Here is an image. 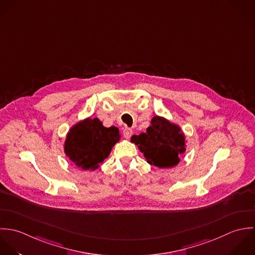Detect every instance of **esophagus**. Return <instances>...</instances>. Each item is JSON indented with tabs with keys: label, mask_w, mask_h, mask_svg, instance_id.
Returning a JSON list of instances; mask_svg holds the SVG:
<instances>
[{
	"label": "esophagus",
	"mask_w": 255,
	"mask_h": 255,
	"mask_svg": "<svg viewBox=\"0 0 255 255\" xmlns=\"http://www.w3.org/2000/svg\"><path fill=\"white\" fill-rule=\"evenodd\" d=\"M132 134H133V131H132L130 128H125V129L123 130V135H124L125 139H130V137L132 136Z\"/></svg>",
	"instance_id": "obj_1"
}]
</instances>
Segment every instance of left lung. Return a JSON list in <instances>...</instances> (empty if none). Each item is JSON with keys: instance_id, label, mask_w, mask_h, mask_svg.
<instances>
[{"instance_id": "1", "label": "left lung", "mask_w": 255, "mask_h": 255, "mask_svg": "<svg viewBox=\"0 0 255 255\" xmlns=\"http://www.w3.org/2000/svg\"><path fill=\"white\" fill-rule=\"evenodd\" d=\"M131 142L144 153L147 162L159 168H170L180 161L185 153L187 140L182 129L176 123L155 115L147 131L133 135Z\"/></svg>"}]
</instances>
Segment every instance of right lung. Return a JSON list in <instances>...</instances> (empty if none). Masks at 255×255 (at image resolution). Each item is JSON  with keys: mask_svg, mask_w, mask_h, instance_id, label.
<instances>
[{"mask_svg": "<svg viewBox=\"0 0 255 255\" xmlns=\"http://www.w3.org/2000/svg\"><path fill=\"white\" fill-rule=\"evenodd\" d=\"M120 138L117 127H104L99 118L87 117L69 129L64 153L81 170H96Z\"/></svg>", "mask_w": 255, "mask_h": 255, "instance_id": "add662e5", "label": "right lung"}]
</instances>
